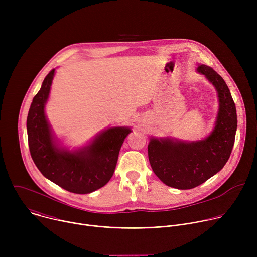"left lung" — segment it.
<instances>
[{
  "instance_id": "left-lung-1",
  "label": "left lung",
  "mask_w": 257,
  "mask_h": 257,
  "mask_svg": "<svg viewBox=\"0 0 257 257\" xmlns=\"http://www.w3.org/2000/svg\"><path fill=\"white\" fill-rule=\"evenodd\" d=\"M197 71L217 91L219 108L213 131L204 140L196 142L152 138L148 146L155 174L166 185L177 189L197 187L221 171L235 142L237 112L228 85L211 67L199 65Z\"/></svg>"
}]
</instances>
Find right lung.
Here are the masks:
<instances>
[{
	"label": "right lung",
	"mask_w": 257,
	"mask_h": 257,
	"mask_svg": "<svg viewBox=\"0 0 257 257\" xmlns=\"http://www.w3.org/2000/svg\"><path fill=\"white\" fill-rule=\"evenodd\" d=\"M54 73L55 69L49 72L29 108L26 123L29 152L35 166L55 184L72 193H90L112 178L121 146L131 130L109 128L74 153L57 148L45 115Z\"/></svg>",
	"instance_id": "add662e5"
}]
</instances>
